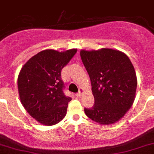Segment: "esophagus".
<instances>
[{
	"label": "esophagus",
	"mask_w": 154,
	"mask_h": 154,
	"mask_svg": "<svg viewBox=\"0 0 154 154\" xmlns=\"http://www.w3.org/2000/svg\"><path fill=\"white\" fill-rule=\"evenodd\" d=\"M83 92H84V90H83V88H80V89H79V91H78V93H77V94H76V95H77V97H80V96L82 95V94H83Z\"/></svg>",
	"instance_id": "34e87169"
}]
</instances>
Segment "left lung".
Returning <instances> with one entry per match:
<instances>
[{"label": "left lung", "mask_w": 154, "mask_h": 154, "mask_svg": "<svg viewBox=\"0 0 154 154\" xmlns=\"http://www.w3.org/2000/svg\"><path fill=\"white\" fill-rule=\"evenodd\" d=\"M82 62L89 75L94 104L85 108L90 119L103 125L120 120L132 106L137 78L129 57L120 51L102 48L80 51Z\"/></svg>", "instance_id": "obj_1"}]
</instances>
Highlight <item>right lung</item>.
<instances>
[{
    "label": "right lung",
    "mask_w": 154,
    "mask_h": 154,
    "mask_svg": "<svg viewBox=\"0 0 154 154\" xmlns=\"http://www.w3.org/2000/svg\"><path fill=\"white\" fill-rule=\"evenodd\" d=\"M77 51L45 50L31 57L20 71L18 89L21 104L42 125H54L66 116L71 97L63 92L61 71Z\"/></svg>",
    "instance_id": "obj_1"
}]
</instances>
